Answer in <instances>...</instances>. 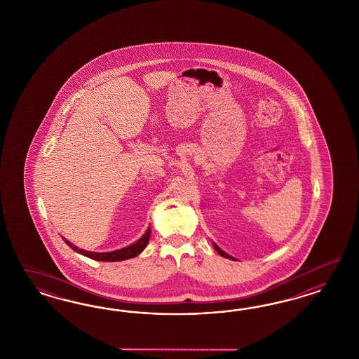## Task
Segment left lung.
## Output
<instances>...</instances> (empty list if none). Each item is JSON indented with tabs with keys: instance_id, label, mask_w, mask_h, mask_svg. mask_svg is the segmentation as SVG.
Listing matches in <instances>:
<instances>
[{
	"instance_id": "8db88e82",
	"label": "left lung",
	"mask_w": 359,
	"mask_h": 359,
	"mask_svg": "<svg viewBox=\"0 0 359 359\" xmlns=\"http://www.w3.org/2000/svg\"><path fill=\"white\" fill-rule=\"evenodd\" d=\"M213 248H215V250L217 251L218 254H219L221 257H224V258H228V259H231V261H236V259H234L233 257H230V255H229V254H226L225 251L221 250V249L218 248L217 245H216L215 242H213Z\"/></svg>"
}]
</instances>
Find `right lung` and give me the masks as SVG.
I'll return each mask as SVG.
<instances>
[{
  "label": "right lung",
  "mask_w": 359,
  "mask_h": 359,
  "mask_svg": "<svg viewBox=\"0 0 359 359\" xmlns=\"http://www.w3.org/2000/svg\"><path fill=\"white\" fill-rule=\"evenodd\" d=\"M150 236H151V229L149 228L144 231L142 238L138 239L137 242H134L130 246L123 248V249H120V250L110 251V252H95V251L83 250V249L76 248L75 245H72L69 241H67L65 238L63 239H65V243L72 250L76 251V252L84 255V257L90 258V259L100 262H120L125 261V259H130V258L137 257L138 254H141L142 251L144 250V248L147 246Z\"/></svg>",
  "instance_id": "1"
}]
</instances>
